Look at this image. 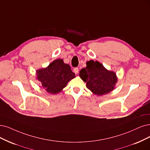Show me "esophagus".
<instances>
[{
	"mask_svg": "<svg viewBox=\"0 0 150 150\" xmlns=\"http://www.w3.org/2000/svg\"><path fill=\"white\" fill-rule=\"evenodd\" d=\"M74 73L75 74H77L79 72V68H77V67H75L74 69Z\"/></svg>",
	"mask_w": 150,
	"mask_h": 150,
	"instance_id": "obj_1",
	"label": "esophagus"
}]
</instances>
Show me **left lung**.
I'll return each instance as SVG.
<instances>
[{"mask_svg": "<svg viewBox=\"0 0 150 150\" xmlns=\"http://www.w3.org/2000/svg\"><path fill=\"white\" fill-rule=\"evenodd\" d=\"M80 78L86 83V88L97 95H103L114 89L117 79L113 71H109L98 61L90 60L86 67L80 71Z\"/></svg>", "mask_w": 150, "mask_h": 150, "instance_id": "8db88e82", "label": "left lung"}]
</instances>
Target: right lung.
I'll use <instances>...</instances> for the list:
<instances>
[{
    "label": "right lung",
    "instance_id": "1",
    "mask_svg": "<svg viewBox=\"0 0 150 150\" xmlns=\"http://www.w3.org/2000/svg\"><path fill=\"white\" fill-rule=\"evenodd\" d=\"M37 79L40 81L43 88L51 94L60 92L67 83L75 77L69 64L62 59H56L46 69L38 70Z\"/></svg>",
    "mask_w": 150,
    "mask_h": 150
}]
</instances>
